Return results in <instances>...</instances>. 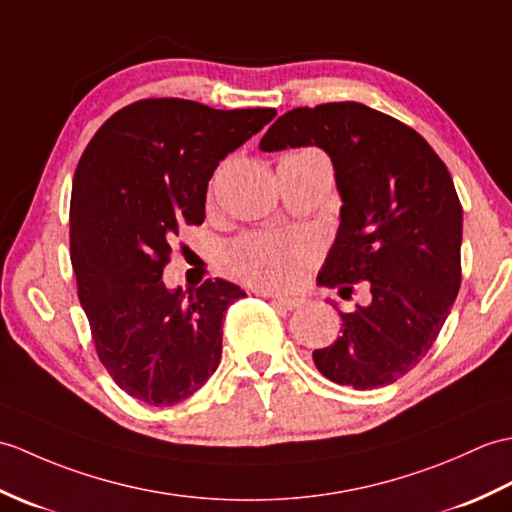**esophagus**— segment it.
I'll return each instance as SVG.
<instances>
[{
    "label": "esophagus",
    "mask_w": 512,
    "mask_h": 512,
    "mask_svg": "<svg viewBox=\"0 0 512 512\" xmlns=\"http://www.w3.org/2000/svg\"><path fill=\"white\" fill-rule=\"evenodd\" d=\"M269 298L274 300L278 306H282V309H287V311L300 309V306H302L300 298H285V295H269Z\"/></svg>",
    "instance_id": "esophagus-1"
}]
</instances>
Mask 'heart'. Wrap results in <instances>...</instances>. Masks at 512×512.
Listing matches in <instances>:
<instances>
[{"label": "heart", "mask_w": 512, "mask_h": 512, "mask_svg": "<svg viewBox=\"0 0 512 512\" xmlns=\"http://www.w3.org/2000/svg\"><path fill=\"white\" fill-rule=\"evenodd\" d=\"M315 153V151H306ZM317 260V245L298 234L252 232L225 247L221 263L225 271L247 285L285 291L300 285L306 269Z\"/></svg>", "instance_id": "heart-1"}]
</instances>
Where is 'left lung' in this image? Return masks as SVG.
I'll return each instance as SVG.
<instances>
[{
    "mask_svg": "<svg viewBox=\"0 0 512 512\" xmlns=\"http://www.w3.org/2000/svg\"><path fill=\"white\" fill-rule=\"evenodd\" d=\"M320 146L342 197L339 230L317 276L370 304L342 313L331 346L313 350L326 379L355 390L390 385L423 359L460 289L462 206L447 166L412 127L361 102H326L280 116L260 151Z\"/></svg>",
    "mask_w": 512,
    "mask_h": 512,
    "instance_id": "8db88e82",
    "label": "left lung"
}]
</instances>
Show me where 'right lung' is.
Listing matches in <instances>:
<instances>
[{
  "instance_id": "add662e5",
  "label": "right lung",
  "mask_w": 512,
  "mask_h": 512,
  "mask_svg": "<svg viewBox=\"0 0 512 512\" xmlns=\"http://www.w3.org/2000/svg\"><path fill=\"white\" fill-rule=\"evenodd\" d=\"M276 109H212L146 98L113 113L74 173L70 249L78 300L102 366L118 388L155 407L186 401L221 361L223 313L245 291L206 280L166 289L181 225L206 219L214 168Z\"/></svg>"
}]
</instances>
